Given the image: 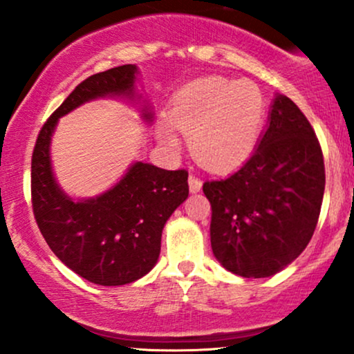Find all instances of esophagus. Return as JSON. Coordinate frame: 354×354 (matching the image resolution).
<instances>
[{
	"label": "esophagus",
	"mask_w": 354,
	"mask_h": 354,
	"mask_svg": "<svg viewBox=\"0 0 354 354\" xmlns=\"http://www.w3.org/2000/svg\"><path fill=\"white\" fill-rule=\"evenodd\" d=\"M188 185H189V191H191V193H200L203 183H201V180H198L196 176H193V174H189Z\"/></svg>",
	"instance_id": "esophagus-1"
}]
</instances>
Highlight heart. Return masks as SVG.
Masks as SVG:
<instances>
[{"label": "heart", "instance_id": "heart-1", "mask_svg": "<svg viewBox=\"0 0 354 354\" xmlns=\"http://www.w3.org/2000/svg\"><path fill=\"white\" fill-rule=\"evenodd\" d=\"M265 115L261 89L251 81L223 76L186 84L169 104V120L188 136L193 156L213 171L245 163L258 145ZM156 135L169 148L180 143L174 128L166 121H158Z\"/></svg>", "mask_w": 354, "mask_h": 354}]
</instances>
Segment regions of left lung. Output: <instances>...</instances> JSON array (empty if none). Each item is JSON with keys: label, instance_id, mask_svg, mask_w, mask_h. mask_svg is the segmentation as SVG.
<instances>
[{"label": "left lung", "instance_id": "1", "mask_svg": "<svg viewBox=\"0 0 354 354\" xmlns=\"http://www.w3.org/2000/svg\"><path fill=\"white\" fill-rule=\"evenodd\" d=\"M211 203V248L223 268L268 278L295 261L318 223L324 163L310 121L276 95L254 153L236 173L203 185Z\"/></svg>", "mask_w": 354, "mask_h": 354}]
</instances>
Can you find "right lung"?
I'll return each mask as SVG.
<instances>
[{"instance_id": "add662e5", "label": "right lung", "mask_w": 354, "mask_h": 354, "mask_svg": "<svg viewBox=\"0 0 354 354\" xmlns=\"http://www.w3.org/2000/svg\"><path fill=\"white\" fill-rule=\"evenodd\" d=\"M136 80V64H123L80 83L43 124L31 160V201L43 238L61 263L101 286L133 283L153 270L166 221L188 198V171L136 161L104 193L75 200L53 173L51 138L59 118L88 101L138 100ZM141 118L151 124L149 104H141Z\"/></svg>"}]
</instances>
